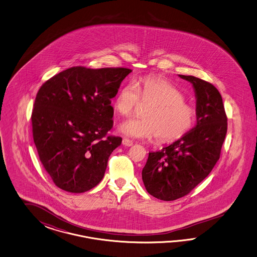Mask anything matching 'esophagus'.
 I'll list each match as a JSON object with an SVG mask.
<instances>
[{
  "label": "esophagus",
  "instance_id": "1",
  "mask_svg": "<svg viewBox=\"0 0 257 257\" xmlns=\"http://www.w3.org/2000/svg\"><path fill=\"white\" fill-rule=\"evenodd\" d=\"M122 144L125 147H131L133 145L132 140H128V139H123L122 140Z\"/></svg>",
  "mask_w": 257,
  "mask_h": 257
}]
</instances>
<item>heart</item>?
<instances>
[{
  "instance_id": "b5f03b06",
  "label": "heart",
  "mask_w": 257,
  "mask_h": 257,
  "mask_svg": "<svg viewBox=\"0 0 257 257\" xmlns=\"http://www.w3.org/2000/svg\"><path fill=\"white\" fill-rule=\"evenodd\" d=\"M140 101L149 105L144 118H130L118 126V131L132 139L157 137L161 142H173L192 128L195 111L184 102L179 90L168 81L157 77L128 83L118 90L113 106L121 116H130Z\"/></svg>"
}]
</instances>
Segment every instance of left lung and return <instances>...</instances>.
Listing matches in <instances>:
<instances>
[{
	"instance_id": "1",
	"label": "left lung",
	"mask_w": 257,
	"mask_h": 257,
	"mask_svg": "<svg viewBox=\"0 0 257 257\" xmlns=\"http://www.w3.org/2000/svg\"><path fill=\"white\" fill-rule=\"evenodd\" d=\"M178 76L193 86L196 124L180 140L149 153L142 170L147 191L163 201L188 194L210 173L219 159L227 133V117L218 89L200 78Z\"/></svg>"
}]
</instances>
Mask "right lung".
<instances>
[{
  "instance_id": "add662e5",
  "label": "right lung",
  "mask_w": 257,
  "mask_h": 257,
  "mask_svg": "<svg viewBox=\"0 0 257 257\" xmlns=\"http://www.w3.org/2000/svg\"><path fill=\"white\" fill-rule=\"evenodd\" d=\"M132 70L72 67L39 88L32 113L39 159L56 187L83 193L101 182L121 138L113 126L111 99Z\"/></svg>"
}]
</instances>
